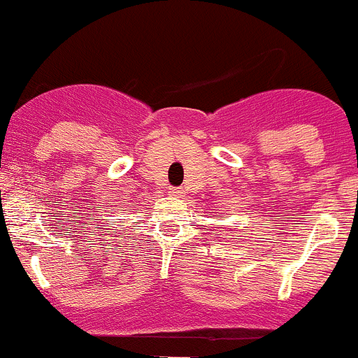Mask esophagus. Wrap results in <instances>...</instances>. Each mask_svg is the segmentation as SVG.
I'll return each instance as SVG.
<instances>
[{"mask_svg": "<svg viewBox=\"0 0 358 358\" xmlns=\"http://www.w3.org/2000/svg\"><path fill=\"white\" fill-rule=\"evenodd\" d=\"M169 194H172V196L179 198V196H184V191L180 189V187H171V189H169Z\"/></svg>", "mask_w": 358, "mask_h": 358, "instance_id": "1", "label": "esophagus"}]
</instances>
